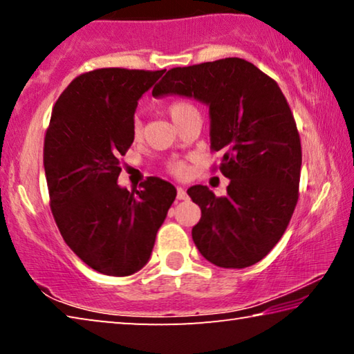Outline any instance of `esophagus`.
I'll return each instance as SVG.
<instances>
[{
    "instance_id": "1",
    "label": "esophagus",
    "mask_w": 354,
    "mask_h": 354,
    "mask_svg": "<svg viewBox=\"0 0 354 354\" xmlns=\"http://www.w3.org/2000/svg\"><path fill=\"white\" fill-rule=\"evenodd\" d=\"M176 192H178V194H176L178 200H187V192H185V189L181 187V185H178Z\"/></svg>"
}]
</instances>
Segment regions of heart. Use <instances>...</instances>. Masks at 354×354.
I'll return each mask as SVG.
<instances>
[{
	"instance_id": "obj_1",
	"label": "heart",
	"mask_w": 354,
	"mask_h": 354,
	"mask_svg": "<svg viewBox=\"0 0 354 354\" xmlns=\"http://www.w3.org/2000/svg\"><path fill=\"white\" fill-rule=\"evenodd\" d=\"M165 109H167V112H169L170 118L173 120V122H175V124L178 127L179 122H181L184 117H187L189 113L196 111V107L189 100L175 98V100H171L169 104H167ZM131 131H133L134 139L139 140L142 137V123H140L139 118L133 120V127H131ZM169 170L173 173V175L181 176V175H184L185 171H187V165H185L183 160H170Z\"/></svg>"
}]
</instances>
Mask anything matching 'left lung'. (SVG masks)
Here are the masks:
<instances>
[{
    "instance_id": "obj_1",
    "label": "left lung",
    "mask_w": 354,
    "mask_h": 354,
    "mask_svg": "<svg viewBox=\"0 0 354 354\" xmlns=\"http://www.w3.org/2000/svg\"><path fill=\"white\" fill-rule=\"evenodd\" d=\"M194 97L209 106L211 151L230 178L226 196L206 185L187 190L201 209L192 230L214 266L245 268L263 259L283 237L298 201L301 142L277 81L241 57L175 67L153 97Z\"/></svg>"
}]
</instances>
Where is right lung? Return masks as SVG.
Wrapping results in <instances>:
<instances>
[{
  "label": "right lung",
  "instance_id": "1",
  "mask_svg": "<svg viewBox=\"0 0 354 354\" xmlns=\"http://www.w3.org/2000/svg\"><path fill=\"white\" fill-rule=\"evenodd\" d=\"M165 70L97 68L57 98L44 142L50 207L71 251L103 274L128 277L148 262L175 201L170 183L149 176L139 190L117 184L133 145L137 100Z\"/></svg>",
  "mask_w": 354,
  "mask_h": 354
}]
</instances>
